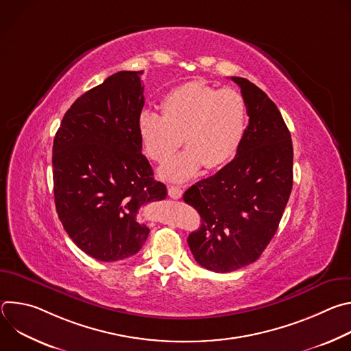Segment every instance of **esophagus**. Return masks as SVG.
Segmentation results:
<instances>
[{"label": "esophagus", "mask_w": 351, "mask_h": 351, "mask_svg": "<svg viewBox=\"0 0 351 351\" xmlns=\"http://www.w3.org/2000/svg\"><path fill=\"white\" fill-rule=\"evenodd\" d=\"M168 194H169V197H171V198H173V199H179V198L182 197L183 191H182V189H180V187H178V186H169V187H168Z\"/></svg>", "instance_id": "1"}]
</instances>
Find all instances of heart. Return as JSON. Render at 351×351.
Instances as JSON below:
<instances>
[{
	"instance_id": "heart-1",
	"label": "heart",
	"mask_w": 351,
	"mask_h": 351,
	"mask_svg": "<svg viewBox=\"0 0 351 351\" xmlns=\"http://www.w3.org/2000/svg\"><path fill=\"white\" fill-rule=\"evenodd\" d=\"M161 111H141L137 133L143 152L156 162H165L183 138L187 148L161 168L164 179L184 182L203 167L218 169L236 157L247 125L245 99L239 91L189 82L164 95Z\"/></svg>"
}]
</instances>
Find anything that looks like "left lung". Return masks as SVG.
Returning a JSON list of instances; mask_svg holds the SVG:
<instances>
[{
  "mask_svg": "<svg viewBox=\"0 0 351 351\" xmlns=\"http://www.w3.org/2000/svg\"><path fill=\"white\" fill-rule=\"evenodd\" d=\"M230 79L241 90L250 118L243 143L228 165L183 194L202 217V226L187 237L194 260L221 274L260 258L293 186L291 137L278 107L254 83Z\"/></svg>",
  "mask_w": 351,
  "mask_h": 351,
  "instance_id": "left-lung-1",
  "label": "left lung"
}]
</instances>
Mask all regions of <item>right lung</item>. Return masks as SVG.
Listing matches in <instances>:
<instances>
[{"mask_svg": "<svg viewBox=\"0 0 351 351\" xmlns=\"http://www.w3.org/2000/svg\"><path fill=\"white\" fill-rule=\"evenodd\" d=\"M143 71H122L80 95L53 145L54 198L73 243L98 261L134 256L149 229L141 206L167 197L141 154L137 117L144 106Z\"/></svg>", "mask_w": 351, "mask_h": 351, "instance_id": "right-lung-1", "label": "right lung"}]
</instances>
